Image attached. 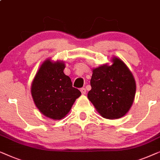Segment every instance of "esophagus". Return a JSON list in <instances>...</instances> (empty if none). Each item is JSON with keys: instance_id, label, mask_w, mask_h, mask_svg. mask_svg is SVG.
Returning <instances> with one entry per match:
<instances>
[{"instance_id": "34e87169", "label": "esophagus", "mask_w": 160, "mask_h": 160, "mask_svg": "<svg viewBox=\"0 0 160 160\" xmlns=\"http://www.w3.org/2000/svg\"><path fill=\"white\" fill-rule=\"evenodd\" d=\"M80 91H81V93H82V95H85V94L86 93V89H85V88H82L80 89Z\"/></svg>"}]
</instances>
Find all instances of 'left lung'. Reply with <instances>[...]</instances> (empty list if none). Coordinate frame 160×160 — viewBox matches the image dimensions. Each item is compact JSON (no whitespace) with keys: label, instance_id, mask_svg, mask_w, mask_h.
Instances as JSON below:
<instances>
[{"label":"left lung","instance_id":"obj_1","mask_svg":"<svg viewBox=\"0 0 160 160\" xmlns=\"http://www.w3.org/2000/svg\"><path fill=\"white\" fill-rule=\"evenodd\" d=\"M111 62V65L104 64L93 69L88 98L103 118L114 120L122 118L131 108L136 84L122 60L113 57Z\"/></svg>","mask_w":160,"mask_h":160}]
</instances>
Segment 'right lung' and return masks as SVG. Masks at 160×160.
<instances>
[{"label":"right lung","mask_w":160,"mask_h":160,"mask_svg":"<svg viewBox=\"0 0 160 160\" xmlns=\"http://www.w3.org/2000/svg\"><path fill=\"white\" fill-rule=\"evenodd\" d=\"M62 61L47 58L40 65L31 85V94L38 110L46 118L62 120L70 111L81 93L72 87L70 78L64 73Z\"/></svg>","instance_id":"right-lung-1"}]
</instances>
